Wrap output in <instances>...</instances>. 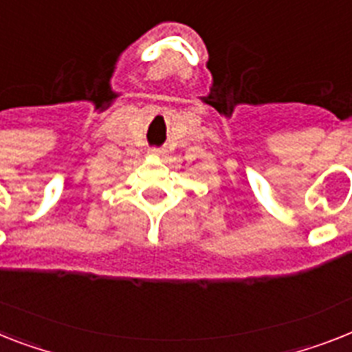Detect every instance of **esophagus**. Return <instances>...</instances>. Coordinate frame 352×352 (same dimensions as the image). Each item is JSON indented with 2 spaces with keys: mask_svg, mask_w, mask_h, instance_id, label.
<instances>
[{
  "mask_svg": "<svg viewBox=\"0 0 352 352\" xmlns=\"http://www.w3.org/2000/svg\"><path fill=\"white\" fill-rule=\"evenodd\" d=\"M165 153L162 149H151V156H155V158H162Z\"/></svg>",
  "mask_w": 352,
  "mask_h": 352,
  "instance_id": "esophagus-1",
  "label": "esophagus"
}]
</instances>
